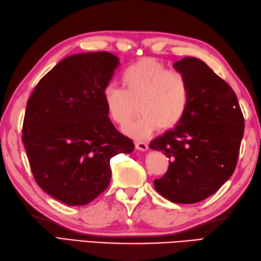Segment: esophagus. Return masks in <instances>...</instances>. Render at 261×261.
<instances>
[{"instance_id": "1", "label": "esophagus", "mask_w": 261, "mask_h": 261, "mask_svg": "<svg viewBox=\"0 0 261 261\" xmlns=\"http://www.w3.org/2000/svg\"><path fill=\"white\" fill-rule=\"evenodd\" d=\"M135 146H136V148L138 151H146L147 148H148V145L146 144L145 142H142V141H137L136 143H135Z\"/></svg>"}]
</instances>
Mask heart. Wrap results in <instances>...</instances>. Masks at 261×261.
I'll return each mask as SVG.
<instances>
[{
    "instance_id": "b5f03b06",
    "label": "heart",
    "mask_w": 261,
    "mask_h": 261,
    "mask_svg": "<svg viewBox=\"0 0 261 261\" xmlns=\"http://www.w3.org/2000/svg\"><path fill=\"white\" fill-rule=\"evenodd\" d=\"M123 88L109 86L103 90V102L110 119L126 126L135 115H141L125 128L135 138H145L159 127L166 130L177 126L188 109L191 90L181 72L168 68L154 58H143L121 73Z\"/></svg>"
}]
</instances>
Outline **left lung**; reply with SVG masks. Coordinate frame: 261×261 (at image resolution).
Masks as SVG:
<instances>
[{
  "label": "left lung",
  "mask_w": 261,
  "mask_h": 261,
  "mask_svg": "<svg viewBox=\"0 0 261 261\" xmlns=\"http://www.w3.org/2000/svg\"><path fill=\"white\" fill-rule=\"evenodd\" d=\"M173 67L187 77L191 98L181 121L150 144L169 158V169L154 187L177 204H195L216 193L231 177L244 132L232 88L196 57Z\"/></svg>",
  "instance_id": "1"
}]
</instances>
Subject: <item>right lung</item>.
Segmentation results:
<instances>
[{"mask_svg": "<svg viewBox=\"0 0 261 261\" xmlns=\"http://www.w3.org/2000/svg\"><path fill=\"white\" fill-rule=\"evenodd\" d=\"M119 58L108 51L67 56L37 84L27 102L22 143L36 182L70 206L107 189L110 159L134 143L115 128L103 102Z\"/></svg>", "mask_w": 261, "mask_h": 261, "instance_id": "obj_1", "label": "right lung"}]
</instances>
